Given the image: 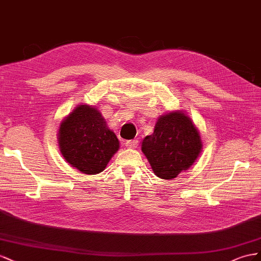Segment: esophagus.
<instances>
[{
	"instance_id": "34e87169",
	"label": "esophagus",
	"mask_w": 261,
	"mask_h": 261,
	"mask_svg": "<svg viewBox=\"0 0 261 261\" xmlns=\"http://www.w3.org/2000/svg\"><path fill=\"white\" fill-rule=\"evenodd\" d=\"M138 144H139L138 140H130L125 142V146L128 148H136L138 146Z\"/></svg>"
}]
</instances>
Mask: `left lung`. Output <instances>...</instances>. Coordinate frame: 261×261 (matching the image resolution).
<instances>
[{"label":"left lung","mask_w":261,"mask_h":261,"mask_svg":"<svg viewBox=\"0 0 261 261\" xmlns=\"http://www.w3.org/2000/svg\"><path fill=\"white\" fill-rule=\"evenodd\" d=\"M202 143L191 119L179 111L159 118L153 135L144 138L142 152L155 175L173 179L188 169L200 154Z\"/></svg>","instance_id":"obj_1"}]
</instances>
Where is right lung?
I'll return each mask as SVG.
<instances>
[{"instance_id":"add662e5","label":"right lung","mask_w":261,"mask_h":261,"mask_svg":"<svg viewBox=\"0 0 261 261\" xmlns=\"http://www.w3.org/2000/svg\"><path fill=\"white\" fill-rule=\"evenodd\" d=\"M59 144L66 162L87 175L102 172L119 148L101 114L87 105H80L61 122Z\"/></svg>"}]
</instances>
